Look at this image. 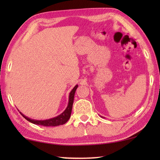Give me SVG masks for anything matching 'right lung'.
Listing matches in <instances>:
<instances>
[{
  "instance_id": "1",
  "label": "right lung",
  "mask_w": 160,
  "mask_h": 160,
  "mask_svg": "<svg viewBox=\"0 0 160 160\" xmlns=\"http://www.w3.org/2000/svg\"><path fill=\"white\" fill-rule=\"evenodd\" d=\"M78 85H76L74 88L72 89L71 92H70L69 94V101H68V107L64 112L61 113L60 115H58L56 117H54L50 119H47V120H44V121H38V120H34V119H31L28 117H27L24 114H22L21 112H20L22 116L25 118L26 120H28L29 122H31L34 124H36V125H41L43 126H57L60 125H63V124L66 123L69 120L70 117V114H71L72 112V104H73V100H74V96L75 91H76Z\"/></svg>"
}]
</instances>
